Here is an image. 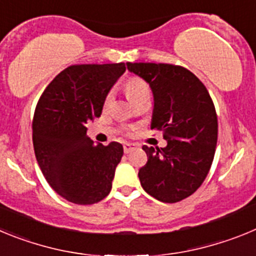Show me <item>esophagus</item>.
I'll list each match as a JSON object with an SVG mask.
<instances>
[{"label":"esophagus","instance_id":"esophagus-1","mask_svg":"<svg viewBox=\"0 0 256 256\" xmlns=\"http://www.w3.org/2000/svg\"><path fill=\"white\" fill-rule=\"evenodd\" d=\"M136 148H137V146H136L134 144H124V146H123V148H124V152H126V154H130V152H132V151L134 150Z\"/></svg>","mask_w":256,"mask_h":256}]
</instances>
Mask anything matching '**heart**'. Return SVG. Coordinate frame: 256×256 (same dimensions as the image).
<instances>
[{
  "label": "heart",
  "mask_w": 256,
  "mask_h": 256,
  "mask_svg": "<svg viewBox=\"0 0 256 256\" xmlns=\"http://www.w3.org/2000/svg\"><path fill=\"white\" fill-rule=\"evenodd\" d=\"M126 96L132 102H134L136 100L141 98L142 96H148L150 94V88H148V83L142 80L141 78H130L126 84ZM112 94H108L106 101L110 100Z\"/></svg>",
  "instance_id": "b5f03b06"
}]
</instances>
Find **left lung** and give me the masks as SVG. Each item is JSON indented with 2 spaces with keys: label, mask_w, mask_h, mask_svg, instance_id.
<instances>
[{
  "label": "left lung",
  "mask_w": 256,
  "mask_h": 256,
  "mask_svg": "<svg viewBox=\"0 0 256 256\" xmlns=\"http://www.w3.org/2000/svg\"><path fill=\"white\" fill-rule=\"evenodd\" d=\"M130 73L150 86L154 96L151 130L162 132L166 146L144 150L148 162L138 172L141 186L162 202L191 196L212 166L218 119L206 87L186 68L126 62Z\"/></svg>",
  "instance_id": "8db88e82"
}]
</instances>
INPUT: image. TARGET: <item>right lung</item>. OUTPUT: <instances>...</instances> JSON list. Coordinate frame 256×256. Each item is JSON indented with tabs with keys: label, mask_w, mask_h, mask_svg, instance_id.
Instances as JSON below:
<instances>
[{
	"label": "right lung",
	"mask_w": 256,
	"mask_h": 256,
	"mask_svg": "<svg viewBox=\"0 0 256 256\" xmlns=\"http://www.w3.org/2000/svg\"><path fill=\"white\" fill-rule=\"evenodd\" d=\"M126 64L72 65L47 86L33 119L36 159L50 186L78 205L98 202L110 194L123 146L94 144L87 123L102 112L106 96Z\"/></svg>",
	"instance_id": "1"
}]
</instances>
